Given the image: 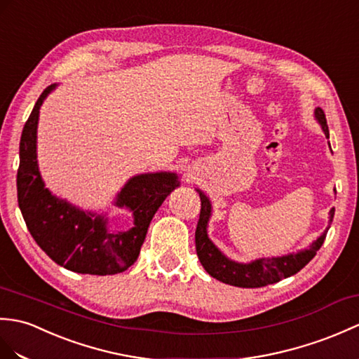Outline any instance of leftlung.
<instances>
[{"instance_id":"obj_1","label":"left lung","mask_w":359,"mask_h":359,"mask_svg":"<svg viewBox=\"0 0 359 359\" xmlns=\"http://www.w3.org/2000/svg\"><path fill=\"white\" fill-rule=\"evenodd\" d=\"M315 119L318 121L326 137H329V127L326 116L321 108H315ZM330 147V145H329ZM200 194V202H202V210H200V217L196 229V251L200 263L205 271L211 275L212 278L222 283H226L231 286L237 287H262L266 285H272L283 278H287L290 275L302 271L304 266L309 263L312 258L318 252V249L324 243L327 229L316 238L313 243L302 249L298 252H290L287 255L272 257V258H257L249 263L234 262L224 255L220 249L212 243V240L208 236V222L211 219L212 206L210 197H206L203 191L197 189ZM335 208L329 211V223L333 220Z\"/></svg>"}]
</instances>
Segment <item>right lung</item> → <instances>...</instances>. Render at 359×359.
Wrapping results in <instances>:
<instances>
[{"label": "right lung", "mask_w": 359, "mask_h": 359, "mask_svg": "<svg viewBox=\"0 0 359 359\" xmlns=\"http://www.w3.org/2000/svg\"><path fill=\"white\" fill-rule=\"evenodd\" d=\"M56 88L47 87L24 125L16 176L21 214L38 246L65 269L113 275L127 271L137 260L147 231L163 200L180 187L176 172L137 174L128 179L113 205L133 212V228L111 231L105 214L84 211L52 194L41 177L36 154L39 108Z\"/></svg>", "instance_id": "1"}]
</instances>
